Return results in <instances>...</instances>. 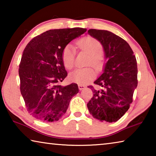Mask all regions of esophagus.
Here are the masks:
<instances>
[{"label": "esophagus", "instance_id": "esophagus-1", "mask_svg": "<svg viewBox=\"0 0 156 156\" xmlns=\"http://www.w3.org/2000/svg\"><path fill=\"white\" fill-rule=\"evenodd\" d=\"M86 87L84 85H83V84H78V89L79 90H82V89H84Z\"/></svg>", "mask_w": 156, "mask_h": 156}]
</instances>
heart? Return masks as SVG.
<instances>
[{
  "mask_svg": "<svg viewBox=\"0 0 156 156\" xmlns=\"http://www.w3.org/2000/svg\"><path fill=\"white\" fill-rule=\"evenodd\" d=\"M78 46L90 55L88 65H91L97 70H99L103 65V46L102 43L93 37H86L78 41ZM76 49L72 44H69L65 47L62 51V61L65 67L71 69L75 65ZM96 73L91 67L76 69L69 76V80L72 83L79 84H86L93 80Z\"/></svg>",
  "mask_w": 156,
  "mask_h": 156,
  "instance_id": "obj_1",
  "label": "heart"
}]
</instances>
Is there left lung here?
<instances>
[{"label": "left lung", "instance_id": "left-lung-1", "mask_svg": "<svg viewBox=\"0 0 156 156\" xmlns=\"http://www.w3.org/2000/svg\"><path fill=\"white\" fill-rule=\"evenodd\" d=\"M88 34L103 46L105 64L102 74L89 86L93 97L87 103L92 116L102 122H116L127 112L138 85V67L133 51L126 42L111 31L91 29Z\"/></svg>", "mask_w": 156, "mask_h": 156}]
</instances>
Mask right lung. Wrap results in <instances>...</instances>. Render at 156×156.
<instances>
[{
  "label": "right lung",
  "mask_w": 156,
  "mask_h": 156,
  "mask_svg": "<svg viewBox=\"0 0 156 156\" xmlns=\"http://www.w3.org/2000/svg\"><path fill=\"white\" fill-rule=\"evenodd\" d=\"M87 29L51 30L31 40L24 49L19 65L20 89L29 113L43 122L58 121L67 112L78 84L62 87L67 77L62 51Z\"/></svg>",
  "instance_id": "1"
}]
</instances>
